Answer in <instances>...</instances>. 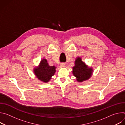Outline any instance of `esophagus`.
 <instances>
[{"mask_svg":"<svg viewBox=\"0 0 125 125\" xmlns=\"http://www.w3.org/2000/svg\"><path fill=\"white\" fill-rule=\"evenodd\" d=\"M61 67H66V65L65 63H61Z\"/></svg>","mask_w":125,"mask_h":125,"instance_id":"1","label":"esophagus"}]
</instances>
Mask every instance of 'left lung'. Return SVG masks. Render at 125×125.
Here are the masks:
<instances>
[{
  "instance_id": "obj_1",
  "label": "left lung",
  "mask_w": 125,
  "mask_h": 125,
  "mask_svg": "<svg viewBox=\"0 0 125 125\" xmlns=\"http://www.w3.org/2000/svg\"><path fill=\"white\" fill-rule=\"evenodd\" d=\"M75 64V66L73 69V73L77 78L78 82H82L87 80L91 77L93 72L92 69L87 68L80 57L76 59Z\"/></svg>"
}]
</instances>
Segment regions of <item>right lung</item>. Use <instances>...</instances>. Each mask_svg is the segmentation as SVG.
<instances>
[{"mask_svg": "<svg viewBox=\"0 0 125 125\" xmlns=\"http://www.w3.org/2000/svg\"><path fill=\"white\" fill-rule=\"evenodd\" d=\"M55 68L54 66H49L47 60L43 59L41 61L39 67L34 69V72L39 80L47 83L50 80L51 77L54 75L56 71Z\"/></svg>", "mask_w": 125, "mask_h": 125, "instance_id": "obj_1", "label": "right lung"}]
</instances>
